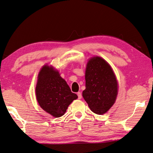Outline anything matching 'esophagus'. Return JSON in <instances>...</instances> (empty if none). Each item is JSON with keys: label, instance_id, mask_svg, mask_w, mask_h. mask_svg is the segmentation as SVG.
<instances>
[{"label": "esophagus", "instance_id": "1", "mask_svg": "<svg viewBox=\"0 0 153 153\" xmlns=\"http://www.w3.org/2000/svg\"><path fill=\"white\" fill-rule=\"evenodd\" d=\"M77 96H78V98H79V99L82 98V94H81L80 92H77Z\"/></svg>", "mask_w": 153, "mask_h": 153}]
</instances>
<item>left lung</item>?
Returning a JSON list of instances; mask_svg holds the SVG:
<instances>
[{"instance_id":"obj_1","label":"left lung","mask_w":153,"mask_h":153,"mask_svg":"<svg viewBox=\"0 0 153 153\" xmlns=\"http://www.w3.org/2000/svg\"><path fill=\"white\" fill-rule=\"evenodd\" d=\"M86 89L82 96L90 110L104 114L114 104L118 92V84L111 66L102 57L89 59L85 71Z\"/></svg>"}]
</instances>
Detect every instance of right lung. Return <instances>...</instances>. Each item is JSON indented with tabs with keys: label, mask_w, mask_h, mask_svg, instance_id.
I'll return each instance as SVG.
<instances>
[{
	"label": "right lung",
	"mask_w": 153,
	"mask_h": 153,
	"mask_svg": "<svg viewBox=\"0 0 153 153\" xmlns=\"http://www.w3.org/2000/svg\"><path fill=\"white\" fill-rule=\"evenodd\" d=\"M37 79L36 95L40 107L55 117L63 116L77 95L71 92L66 81L51 66L44 65Z\"/></svg>",
	"instance_id": "1"
}]
</instances>
